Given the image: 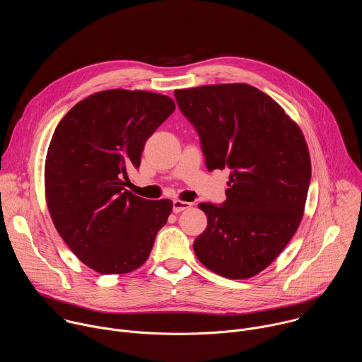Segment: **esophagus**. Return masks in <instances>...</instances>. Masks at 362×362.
<instances>
[{
	"instance_id": "1",
	"label": "esophagus",
	"mask_w": 362,
	"mask_h": 362,
	"mask_svg": "<svg viewBox=\"0 0 362 362\" xmlns=\"http://www.w3.org/2000/svg\"><path fill=\"white\" fill-rule=\"evenodd\" d=\"M192 206L189 202H182V200H173V213H180L183 210H187Z\"/></svg>"
}]
</instances>
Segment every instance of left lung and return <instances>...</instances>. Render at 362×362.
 <instances>
[{"label":"left lung","instance_id":"left-lung-1","mask_svg":"<svg viewBox=\"0 0 362 362\" xmlns=\"http://www.w3.org/2000/svg\"><path fill=\"white\" fill-rule=\"evenodd\" d=\"M175 98L200 138L207 170H230L227 199L199 204L207 227L193 243L196 257L226 279L253 277L300 226L311 179L303 132L247 83L177 89Z\"/></svg>","mask_w":362,"mask_h":362}]
</instances>
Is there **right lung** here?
Masks as SVG:
<instances>
[{"label": "right lung", "instance_id": "add662e5", "mask_svg": "<svg viewBox=\"0 0 362 362\" xmlns=\"http://www.w3.org/2000/svg\"><path fill=\"white\" fill-rule=\"evenodd\" d=\"M165 95L110 89L78 102L58 124L45 160L52 221L74 255L100 274H125L149 257L173 203L125 189L149 136L175 110Z\"/></svg>", "mask_w": 362, "mask_h": 362}]
</instances>
